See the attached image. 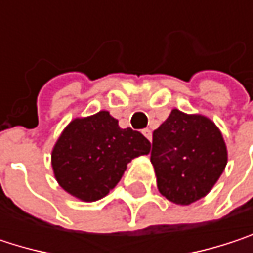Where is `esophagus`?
<instances>
[{"label": "esophagus", "mask_w": 253, "mask_h": 253, "mask_svg": "<svg viewBox=\"0 0 253 253\" xmlns=\"http://www.w3.org/2000/svg\"><path fill=\"white\" fill-rule=\"evenodd\" d=\"M142 133H143V136H145L148 140H151V139H152V131H151L149 128H143V130H142Z\"/></svg>", "instance_id": "34e87169"}]
</instances>
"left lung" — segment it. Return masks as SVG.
<instances>
[{"label": "left lung", "instance_id": "obj_1", "mask_svg": "<svg viewBox=\"0 0 253 253\" xmlns=\"http://www.w3.org/2000/svg\"><path fill=\"white\" fill-rule=\"evenodd\" d=\"M151 163L161 195L177 205H189L204 198L220 178L227 149L210 119L173 110L152 133Z\"/></svg>", "mask_w": 253, "mask_h": 253}]
</instances>
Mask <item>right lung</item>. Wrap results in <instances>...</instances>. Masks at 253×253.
<instances>
[{
  "label": "right lung",
  "instance_id": "obj_1",
  "mask_svg": "<svg viewBox=\"0 0 253 253\" xmlns=\"http://www.w3.org/2000/svg\"><path fill=\"white\" fill-rule=\"evenodd\" d=\"M151 151L149 140L130 127L120 128L107 111L73 120L52 151L60 186L82 201H98L120 181L127 164Z\"/></svg>",
  "mask_w": 253,
  "mask_h": 253
}]
</instances>
